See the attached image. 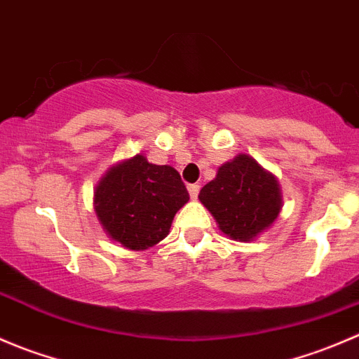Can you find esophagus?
<instances>
[{
  "mask_svg": "<svg viewBox=\"0 0 359 359\" xmlns=\"http://www.w3.org/2000/svg\"><path fill=\"white\" fill-rule=\"evenodd\" d=\"M187 191H189V196L193 198V200H196L198 193H200V186H198V184H191V186H187Z\"/></svg>",
  "mask_w": 359,
  "mask_h": 359,
  "instance_id": "1",
  "label": "esophagus"
}]
</instances>
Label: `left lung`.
<instances>
[{"label": "left lung", "instance_id": "8db88e82", "mask_svg": "<svg viewBox=\"0 0 359 359\" xmlns=\"http://www.w3.org/2000/svg\"><path fill=\"white\" fill-rule=\"evenodd\" d=\"M198 198L219 229L243 243L269 229L283 206L276 175L243 153L219 166L215 179L203 186Z\"/></svg>", "mask_w": 359, "mask_h": 359}]
</instances>
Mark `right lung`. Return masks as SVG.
<instances>
[{
	"label": "right lung",
	"mask_w": 359,
	"mask_h": 359,
	"mask_svg": "<svg viewBox=\"0 0 359 359\" xmlns=\"http://www.w3.org/2000/svg\"><path fill=\"white\" fill-rule=\"evenodd\" d=\"M187 201L189 193L179 172L149 163L144 154L112 165L93 191V210L104 233L133 252L165 240L173 217Z\"/></svg>",
	"instance_id": "obj_1"
}]
</instances>
